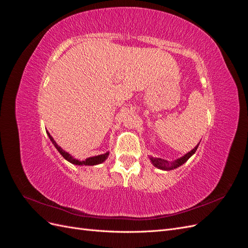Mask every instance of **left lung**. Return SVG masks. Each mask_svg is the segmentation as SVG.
I'll use <instances>...</instances> for the list:
<instances>
[{
    "label": "left lung",
    "instance_id": "obj_1",
    "mask_svg": "<svg viewBox=\"0 0 248 248\" xmlns=\"http://www.w3.org/2000/svg\"><path fill=\"white\" fill-rule=\"evenodd\" d=\"M198 145H199V144H198ZM198 145H197V147H195V149H193L190 152H188V153H187L186 155H185L183 157L179 158V159L175 160V161L172 162V163L167 161V160H164V159H161V158L151 157L150 159H151L152 163H153L154 166H155L156 168H158V169H161V170H172V169H176V168H178V167L182 166L183 163L186 162V161L188 160V158H189L190 156H192V155L195 153V152L197 151V148H198Z\"/></svg>",
    "mask_w": 248,
    "mask_h": 248
}]
</instances>
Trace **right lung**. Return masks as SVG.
I'll use <instances>...</instances> for the list:
<instances>
[{"instance_id":"right-lung-1","label":"right lung","mask_w":248,"mask_h":248,"mask_svg":"<svg viewBox=\"0 0 248 248\" xmlns=\"http://www.w3.org/2000/svg\"><path fill=\"white\" fill-rule=\"evenodd\" d=\"M47 134H48V136H49V138H50V140H51V141H52V143L54 144V147L56 148V150H58V151L60 152V153H61V155H62L63 158H65L66 160H68L69 162H71V163H73V164H78V166H82V164H85V166H94V164H98V163L104 162V161L107 159L108 155H109V153H106V154H103V155L89 157V158H87V159H86V160H84V161H80V160H78V159H74V158H72V156H71V155L68 154L67 152L63 151L61 147H59V145L56 144V142L53 140L52 136L50 135L48 132H47Z\"/></svg>"}]
</instances>
